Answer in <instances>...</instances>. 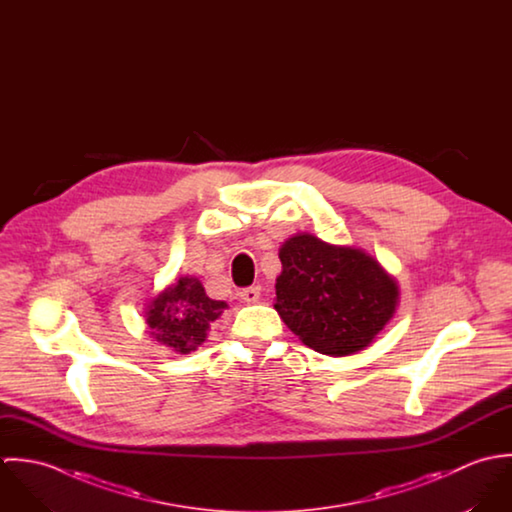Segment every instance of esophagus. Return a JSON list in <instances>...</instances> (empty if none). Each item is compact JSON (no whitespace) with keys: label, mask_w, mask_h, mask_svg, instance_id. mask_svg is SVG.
<instances>
[{"label":"esophagus","mask_w":512,"mask_h":512,"mask_svg":"<svg viewBox=\"0 0 512 512\" xmlns=\"http://www.w3.org/2000/svg\"><path fill=\"white\" fill-rule=\"evenodd\" d=\"M240 299L246 301V303H256L260 299V288L258 286H252V288H246L240 292Z\"/></svg>","instance_id":"34e87169"}]
</instances>
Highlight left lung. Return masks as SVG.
<instances>
[{
    "label": "left lung",
    "instance_id": "obj_1",
    "mask_svg": "<svg viewBox=\"0 0 512 512\" xmlns=\"http://www.w3.org/2000/svg\"><path fill=\"white\" fill-rule=\"evenodd\" d=\"M276 311L309 349L347 357L366 349L394 317L396 280L363 248L297 232L280 248Z\"/></svg>",
    "mask_w": 512,
    "mask_h": 512
}]
</instances>
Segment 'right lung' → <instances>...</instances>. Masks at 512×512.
Returning a JSON list of instances; mask_svg holds the SVG:
<instances>
[{"label":"right lung","instance_id":"add662e5","mask_svg":"<svg viewBox=\"0 0 512 512\" xmlns=\"http://www.w3.org/2000/svg\"><path fill=\"white\" fill-rule=\"evenodd\" d=\"M226 307V301L211 299L197 278L183 276L149 301L147 333L175 353L189 355L207 341L211 323Z\"/></svg>","mask_w":512,"mask_h":512}]
</instances>
